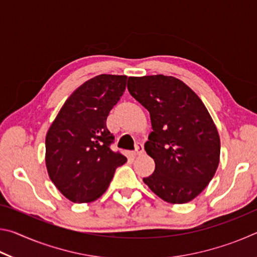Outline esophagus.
<instances>
[{"mask_svg":"<svg viewBox=\"0 0 257 257\" xmlns=\"http://www.w3.org/2000/svg\"><path fill=\"white\" fill-rule=\"evenodd\" d=\"M143 153H144V146H143V144H139L136 145V150H135V152L133 153L134 156H137V155H142Z\"/></svg>","mask_w":257,"mask_h":257,"instance_id":"34e87169","label":"esophagus"}]
</instances>
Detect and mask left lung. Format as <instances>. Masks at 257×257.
Returning a JSON list of instances; mask_svg holds the SVG:
<instances>
[{
    "label": "left lung",
    "instance_id": "obj_1",
    "mask_svg": "<svg viewBox=\"0 0 257 257\" xmlns=\"http://www.w3.org/2000/svg\"><path fill=\"white\" fill-rule=\"evenodd\" d=\"M127 87L150 112L153 128L145 151L155 170L143 180L165 202L191 201L214 177L220 161V137L210 113L175 77H129Z\"/></svg>",
    "mask_w": 257,
    "mask_h": 257
}]
</instances>
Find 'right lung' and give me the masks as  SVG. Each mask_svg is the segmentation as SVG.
<instances>
[{"instance_id":"1","label":"right lung","mask_w":257,"mask_h":257,"mask_svg":"<svg viewBox=\"0 0 257 257\" xmlns=\"http://www.w3.org/2000/svg\"><path fill=\"white\" fill-rule=\"evenodd\" d=\"M127 76L99 75L73 92L49 129L46 168L53 184L73 203L93 202L106 190L125 156L113 152L106 128L111 108L125 89Z\"/></svg>"}]
</instances>
